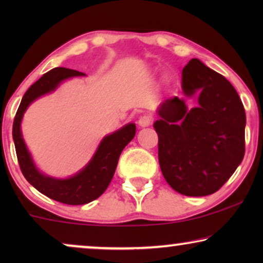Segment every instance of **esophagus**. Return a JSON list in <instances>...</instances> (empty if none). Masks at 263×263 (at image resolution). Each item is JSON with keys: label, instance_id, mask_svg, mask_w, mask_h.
I'll return each mask as SVG.
<instances>
[{"label": "esophagus", "instance_id": "obj_1", "mask_svg": "<svg viewBox=\"0 0 263 263\" xmlns=\"http://www.w3.org/2000/svg\"><path fill=\"white\" fill-rule=\"evenodd\" d=\"M138 123L140 127H149L153 123V117L151 115H142L140 116Z\"/></svg>", "mask_w": 263, "mask_h": 263}]
</instances>
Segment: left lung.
Masks as SVG:
<instances>
[{"label":"left lung","mask_w":263,"mask_h":263,"mask_svg":"<svg viewBox=\"0 0 263 263\" xmlns=\"http://www.w3.org/2000/svg\"><path fill=\"white\" fill-rule=\"evenodd\" d=\"M182 88L199 106L186 111L184 99L160 105L158 158L164 178L186 196L218 192L246 153V111L235 87L221 74L193 59L182 70Z\"/></svg>","instance_id":"8db88e82"}]
</instances>
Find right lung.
Here are the masks:
<instances>
[{
    "label": "right lung",
    "instance_id": "1",
    "mask_svg": "<svg viewBox=\"0 0 263 263\" xmlns=\"http://www.w3.org/2000/svg\"><path fill=\"white\" fill-rule=\"evenodd\" d=\"M85 75L81 71L57 67L49 70L25 93L13 122V140L21 172L27 182L50 199L66 204H85L98 199L105 192L116 171L118 159L124 147L135 136V124H127L120 130L104 138L93 159L81 172L68 179H55L39 174L21 136V118L27 106L45 93L55 89L61 81Z\"/></svg>",
    "mask_w": 263,
    "mask_h": 263
}]
</instances>
